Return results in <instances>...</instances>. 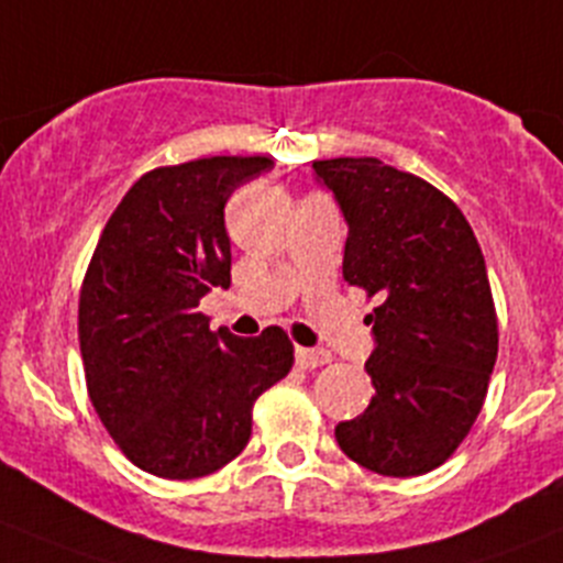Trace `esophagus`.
<instances>
[{"mask_svg": "<svg viewBox=\"0 0 563 563\" xmlns=\"http://www.w3.org/2000/svg\"><path fill=\"white\" fill-rule=\"evenodd\" d=\"M296 362L303 371H314L320 365H329L331 353L323 347H296Z\"/></svg>", "mask_w": 563, "mask_h": 563, "instance_id": "esophagus-1", "label": "esophagus"}]
</instances>
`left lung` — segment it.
Listing matches in <instances>:
<instances>
[{"instance_id":"obj_1","label":"left lung","mask_w":563,"mask_h":563,"mask_svg":"<svg viewBox=\"0 0 563 563\" xmlns=\"http://www.w3.org/2000/svg\"><path fill=\"white\" fill-rule=\"evenodd\" d=\"M347 223L342 276L378 307L365 415L340 422L342 453L389 478L431 473L467 437L497 358V314L467 218L426 179L376 157L312 163Z\"/></svg>"}]
</instances>
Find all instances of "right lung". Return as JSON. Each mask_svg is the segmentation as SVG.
<instances>
[{"instance_id": "obj_1", "label": "right lung", "mask_w": 563, "mask_h": 563, "mask_svg": "<svg viewBox=\"0 0 563 563\" xmlns=\"http://www.w3.org/2000/svg\"><path fill=\"white\" fill-rule=\"evenodd\" d=\"M267 157L154 168L107 221L79 292L90 404L135 467L170 481L221 470L251 439L254 400L290 373L292 342L210 331L198 301L232 285L229 196Z\"/></svg>"}]
</instances>
